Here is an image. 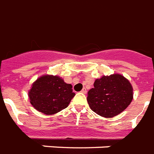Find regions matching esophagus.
<instances>
[{
  "instance_id": "esophagus-1",
  "label": "esophagus",
  "mask_w": 154,
  "mask_h": 154,
  "mask_svg": "<svg viewBox=\"0 0 154 154\" xmlns=\"http://www.w3.org/2000/svg\"><path fill=\"white\" fill-rule=\"evenodd\" d=\"M86 92H87V91H86V89H85V88L82 90V94H86Z\"/></svg>"
}]
</instances>
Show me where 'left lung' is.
Segmentation results:
<instances>
[{
    "instance_id": "obj_1",
    "label": "left lung",
    "mask_w": 154,
    "mask_h": 154,
    "mask_svg": "<svg viewBox=\"0 0 154 154\" xmlns=\"http://www.w3.org/2000/svg\"><path fill=\"white\" fill-rule=\"evenodd\" d=\"M133 90L131 83L122 74L102 76L88 92L87 101L97 114L112 117L129 106L134 97Z\"/></svg>"
}]
</instances>
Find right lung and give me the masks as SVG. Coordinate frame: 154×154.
Listing matches in <instances>:
<instances>
[{
  "label": "right lung",
  "mask_w": 154,
  "mask_h": 154,
  "mask_svg": "<svg viewBox=\"0 0 154 154\" xmlns=\"http://www.w3.org/2000/svg\"><path fill=\"white\" fill-rule=\"evenodd\" d=\"M72 85L59 76L43 75L32 84L29 97L32 107L46 115H53L68 107L74 97Z\"/></svg>",
  "instance_id": "1"
}]
</instances>
